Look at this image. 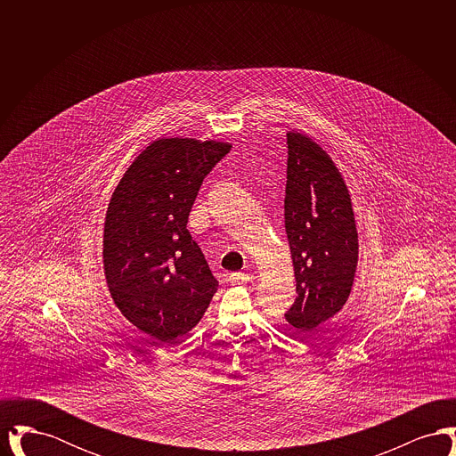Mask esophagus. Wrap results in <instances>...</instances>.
I'll return each mask as SVG.
<instances>
[{"label": "esophagus", "instance_id": "34e87169", "mask_svg": "<svg viewBox=\"0 0 456 456\" xmlns=\"http://www.w3.org/2000/svg\"><path fill=\"white\" fill-rule=\"evenodd\" d=\"M253 277L249 273H231L229 275V282L232 285H242V283H248Z\"/></svg>", "mask_w": 456, "mask_h": 456}]
</instances>
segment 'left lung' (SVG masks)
Returning a JSON list of instances; mask_svg holds the SVG:
<instances>
[{
    "label": "left lung",
    "instance_id": "obj_1",
    "mask_svg": "<svg viewBox=\"0 0 456 456\" xmlns=\"http://www.w3.org/2000/svg\"><path fill=\"white\" fill-rule=\"evenodd\" d=\"M287 149L283 216L297 297L285 320L307 337L347 303L359 236L347 184L323 147L289 131Z\"/></svg>",
    "mask_w": 456,
    "mask_h": 456
}]
</instances>
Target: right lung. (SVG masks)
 <instances>
[{"instance_id": "right-lung-1", "label": "right lung", "mask_w": 456, "mask_h": 456, "mask_svg": "<svg viewBox=\"0 0 456 456\" xmlns=\"http://www.w3.org/2000/svg\"><path fill=\"white\" fill-rule=\"evenodd\" d=\"M231 143L159 138L131 162L110 196L102 261L121 314L159 344L198 325L218 282L186 229L205 175Z\"/></svg>"}]
</instances>
